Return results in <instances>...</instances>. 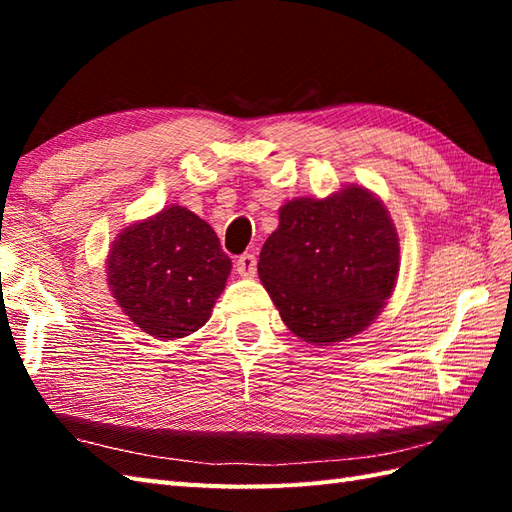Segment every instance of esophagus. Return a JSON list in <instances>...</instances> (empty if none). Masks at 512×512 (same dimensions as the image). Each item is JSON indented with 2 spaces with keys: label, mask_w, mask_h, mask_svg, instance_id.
Masks as SVG:
<instances>
[{
  "label": "esophagus",
  "mask_w": 512,
  "mask_h": 512,
  "mask_svg": "<svg viewBox=\"0 0 512 512\" xmlns=\"http://www.w3.org/2000/svg\"><path fill=\"white\" fill-rule=\"evenodd\" d=\"M235 268H237V273L242 275V277H253L255 270H257V257H255V253L239 255Z\"/></svg>",
  "instance_id": "obj_1"
}]
</instances>
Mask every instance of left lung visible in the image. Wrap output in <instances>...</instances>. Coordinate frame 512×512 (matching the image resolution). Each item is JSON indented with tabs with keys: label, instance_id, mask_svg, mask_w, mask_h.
Segmentation results:
<instances>
[{
	"label": "left lung",
	"instance_id": "obj_1",
	"mask_svg": "<svg viewBox=\"0 0 512 512\" xmlns=\"http://www.w3.org/2000/svg\"><path fill=\"white\" fill-rule=\"evenodd\" d=\"M398 268V233L385 204L352 184L323 200L281 206L257 273L292 334L330 345L378 317Z\"/></svg>",
	"mask_w": 512,
	"mask_h": 512
}]
</instances>
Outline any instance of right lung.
I'll return each instance as SVG.
<instances>
[{
	"label": "right lung",
	"mask_w": 512,
	"mask_h": 512,
	"mask_svg": "<svg viewBox=\"0 0 512 512\" xmlns=\"http://www.w3.org/2000/svg\"><path fill=\"white\" fill-rule=\"evenodd\" d=\"M231 275L213 228L184 206H167L123 228L107 255V284L129 319L160 341L200 330Z\"/></svg>",
	"instance_id": "right-lung-1"
}]
</instances>
